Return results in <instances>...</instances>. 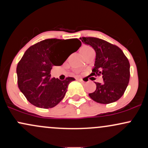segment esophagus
Segmentation results:
<instances>
[{
    "instance_id": "1",
    "label": "esophagus",
    "mask_w": 148,
    "mask_h": 148,
    "mask_svg": "<svg viewBox=\"0 0 148 148\" xmlns=\"http://www.w3.org/2000/svg\"><path fill=\"white\" fill-rule=\"evenodd\" d=\"M77 81H81V82H85V81L83 80V79H81V78H79V79H76Z\"/></svg>"
}]
</instances>
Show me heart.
Listing matches in <instances>:
<instances>
[{
  "label": "heart",
  "mask_w": 148,
  "mask_h": 148,
  "mask_svg": "<svg viewBox=\"0 0 148 148\" xmlns=\"http://www.w3.org/2000/svg\"><path fill=\"white\" fill-rule=\"evenodd\" d=\"M91 49H92L91 47H88V46H83L81 49V53H82V55H84L85 53L88 51L91 50Z\"/></svg>",
  "instance_id": "obj_1"
}]
</instances>
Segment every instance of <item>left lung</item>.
I'll list each match as a JSON object with an SVG mask.
<instances>
[{"instance_id":"obj_1","label":"left lung","mask_w":148,"mask_h":148,"mask_svg":"<svg viewBox=\"0 0 148 148\" xmlns=\"http://www.w3.org/2000/svg\"><path fill=\"white\" fill-rule=\"evenodd\" d=\"M95 51L96 58L92 75L102 74V84L95 83L96 90L89 96L100 103H110L123 95L130 78V64L123 51L117 46L96 37L80 38Z\"/></svg>"}]
</instances>
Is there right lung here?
Masks as SVG:
<instances>
[{
	"mask_svg": "<svg viewBox=\"0 0 148 148\" xmlns=\"http://www.w3.org/2000/svg\"><path fill=\"white\" fill-rule=\"evenodd\" d=\"M81 46L78 39H48L29 47L16 67L18 86L27 100L42 108L56 106L64 98L74 78H51L53 66H60Z\"/></svg>",
	"mask_w": 148,
	"mask_h": 148,
	"instance_id": "add662e5",
	"label": "right lung"
}]
</instances>
